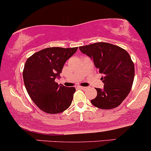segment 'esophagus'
Here are the masks:
<instances>
[{"mask_svg": "<svg viewBox=\"0 0 151 151\" xmlns=\"http://www.w3.org/2000/svg\"><path fill=\"white\" fill-rule=\"evenodd\" d=\"M79 88H80L82 89V90H86V89L88 88L87 87H83V86H80V87H79Z\"/></svg>", "mask_w": 151, "mask_h": 151, "instance_id": "obj_1", "label": "esophagus"}]
</instances>
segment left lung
I'll list each match as a JSON object with an SVG mask.
<instances>
[{
	"mask_svg": "<svg viewBox=\"0 0 151 151\" xmlns=\"http://www.w3.org/2000/svg\"><path fill=\"white\" fill-rule=\"evenodd\" d=\"M93 60L103 74V89L96 88L97 96L91 100L94 106L108 110L118 107L129 94L134 80V63L128 52L111 43L99 42L79 47Z\"/></svg>",
	"mask_w": 151,
	"mask_h": 151,
	"instance_id": "obj_1",
	"label": "left lung"
}]
</instances>
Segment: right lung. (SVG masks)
Segmentation results:
<instances>
[{
    "instance_id": "add662e5",
    "label": "right lung",
    "mask_w": 151,
    "mask_h": 151,
    "mask_svg": "<svg viewBox=\"0 0 151 151\" xmlns=\"http://www.w3.org/2000/svg\"><path fill=\"white\" fill-rule=\"evenodd\" d=\"M78 47L47 48L36 52L27 59L23 77L27 92L43 112L55 114L63 112L72 103L74 87H65L55 82L68 58Z\"/></svg>"
}]
</instances>
